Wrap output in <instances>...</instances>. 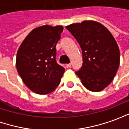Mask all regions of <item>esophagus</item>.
<instances>
[{
	"mask_svg": "<svg viewBox=\"0 0 129 129\" xmlns=\"http://www.w3.org/2000/svg\"><path fill=\"white\" fill-rule=\"evenodd\" d=\"M66 67L68 68H71V63H68V64H66Z\"/></svg>",
	"mask_w": 129,
	"mask_h": 129,
	"instance_id": "1",
	"label": "esophagus"
}]
</instances>
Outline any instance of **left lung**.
<instances>
[{"instance_id":"obj_1","label":"left lung","mask_w":129,"mask_h":129,"mask_svg":"<svg viewBox=\"0 0 129 129\" xmlns=\"http://www.w3.org/2000/svg\"><path fill=\"white\" fill-rule=\"evenodd\" d=\"M82 50L83 64L75 73L87 89L99 92L113 81L119 66V50L108 29L98 22L84 21L66 27Z\"/></svg>"}]
</instances>
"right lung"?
Returning a JSON list of instances; mask_svg holds the SVG:
<instances>
[{"label":"right lung","mask_w":129,"mask_h":129,"mask_svg":"<svg viewBox=\"0 0 129 129\" xmlns=\"http://www.w3.org/2000/svg\"><path fill=\"white\" fill-rule=\"evenodd\" d=\"M63 27L43 25L24 39L16 55V69L24 84L33 92L46 95L55 90L65 69L56 61V45Z\"/></svg>","instance_id":"right-lung-1"}]
</instances>
